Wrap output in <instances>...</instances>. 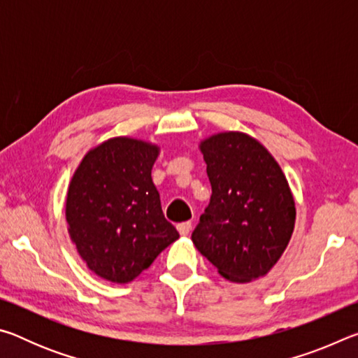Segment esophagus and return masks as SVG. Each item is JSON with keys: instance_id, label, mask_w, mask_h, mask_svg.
<instances>
[{"instance_id": "34e87169", "label": "esophagus", "mask_w": 358, "mask_h": 358, "mask_svg": "<svg viewBox=\"0 0 358 358\" xmlns=\"http://www.w3.org/2000/svg\"><path fill=\"white\" fill-rule=\"evenodd\" d=\"M191 227H192V224H191V221H185V222H180L178 226H177V229H178V232H180V235H183V237H186V235H189V232H191Z\"/></svg>"}]
</instances>
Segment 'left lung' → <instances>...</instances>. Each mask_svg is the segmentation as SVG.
I'll use <instances>...</instances> for the list:
<instances>
[{
    "label": "left lung",
    "mask_w": 358,
    "mask_h": 358,
    "mask_svg": "<svg viewBox=\"0 0 358 358\" xmlns=\"http://www.w3.org/2000/svg\"><path fill=\"white\" fill-rule=\"evenodd\" d=\"M211 197L192 243L232 282L271 270L292 237L295 202L281 167L264 145L243 132L201 142Z\"/></svg>",
    "instance_id": "1"
}]
</instances>
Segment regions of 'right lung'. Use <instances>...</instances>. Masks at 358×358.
<instances>
[{
    "label": "right lung",
    "instance_id": "obj_1",
    "mask_svg": "<svg viewBox=\"0 0 358 358\" xmlns=\"http://www.w3.org/2000/svg\"><path fill=\"white\" fill-rule=\"evenodd\" d=\"M157 155L153 143L115 137L90 150L71 180V240L88 268L107 281H132L180 237L151 180Z\"/></svg>",
    "mask_w": 358,
    "mask_h": 358
}]
</instances>
